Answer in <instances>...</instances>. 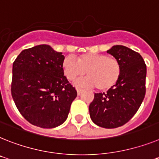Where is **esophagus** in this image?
I'll use <instances>...</instances> for the list:
<instances>
[{"instance_id": "obj_1", "label": "esophagus", "mask_w": 159, "mask_h": 159, "mask_svg": "<svg viewBox=\"0 0 159 159\" xmlns=\"http://www.w3.org/2000/svg\"><path fill=\"white\" fill-rule=\"evenodd\" d=\"M76 91H77V94H78V95H80V93H82V89H79V88H77Z\"/></svg>"}]
</instances>
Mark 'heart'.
<instances>
[{"instance_id":"b5f03b06","label":"heart","mask_w":159,"mask_h":159,"mask_svg":"<svg viewBox=\"0 0 159 159\" xmlns=\"http://www.w3.org/2000/svg\"><path fill=\"white\" fill-rule=\"evenodd\" d=\"M65 76L70 81L87 73L89 76L75 82L80 87L94 88L100 91L112 89L118 82L121 67L119 61L103 54L87 53L74 59L66 57L63 63Z\"/></svg>"}]
</instances>
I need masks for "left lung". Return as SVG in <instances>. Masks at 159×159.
I'll use <instances>...</instances> for the list:
<instances>
[{
    "label": "left lung",
    "instance_id": "1",
    "mask_svg": "<svg viewBox=\"0 0 159 159\" xmlns=\"http://www.w3.org/2000/svg\"><path fill=\"white\" fill-rule=\"evenodd\" d=\"M107 53L119 61L120 79L106 93H95L89 112L95 124L113 129L127 123L141 106L146 94V65L139 53L125 46H113Z\"/></svg>",
    "mask_w": 159,
    "mask_h": 159
}]
</instances>
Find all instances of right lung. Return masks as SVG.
I'll use <instances>...</instances> for the list:
<instances>
[{"mask_svg":"<svg viewBox=\"0 0 159 159\" xmlns=\"http://www.w3.org/2000/svg\"><path fill=\"white\" fill-rule=\"evenodd\" d=\"M64 58L43 44L22 51L13 63L12 96L20 113L34 125L55 128L67 118L77 92L64 75Z\"/></svg>","mask_w":159,"mask_h":159,"instance_id":"add662e5","label":"right lung"}]
</instances>
